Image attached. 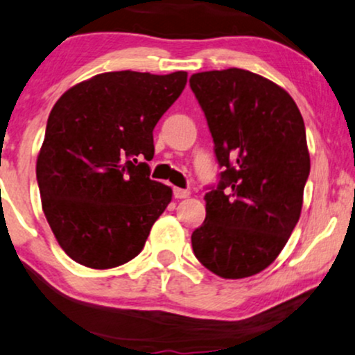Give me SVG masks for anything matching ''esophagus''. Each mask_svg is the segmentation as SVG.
I'll return each mask as SVG.
<instances>
[{
	"label": "esophagus",
	"mask_w": 355,
	"mask_h": 355,
	"mask_svg": "<svg viewBox=\"0 0 355 355\" xmlns=\"http://www.w3.org/2000/svg\"><path fill=\"white\" fill-rule=\"evenodd\" d=\"M173 196H175V198H177V200L188 198V196H190V191L183 190V188H173Z\"/></svg>",
	"instance_id": "obj_1"
}]
</instances>
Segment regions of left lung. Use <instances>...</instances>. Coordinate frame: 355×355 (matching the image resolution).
Segmentation results:
<instances>
[{"label":"left lung","instance_id":"1","mask_svg":"<svg viewBox=\"0 0 355 355\" xmlns=\"http://www.w3.org/2000/svg\"><path fill=\"white\" fill-rule=\"evenodd\" d=\"M190 87L223 168L205 195L193 252L219 277H252L278 257L302 214L309 175L302 113L284 88L249 70L201 71Z\"/></svg>","mask_w":355,"mask_h":355}]
</instances>
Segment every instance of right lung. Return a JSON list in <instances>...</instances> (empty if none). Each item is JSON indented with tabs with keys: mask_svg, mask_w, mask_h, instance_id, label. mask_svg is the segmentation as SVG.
Instances as JSON below:
<instances>
[{
	"mask_svg": "<svg viewBox=\"0 0 355 355\" xmlns=\"http://www.w3.org/2000/svg\"><path fill=\"white\" fill-rule=\"evenodd\" d=\"M187 77L106 71L53 105L35 175L49 226L75 262L105 270L144 248L172 201V188L149 177L152 132Z\"/></svg>",
	"mask_w": 355,
	"mask_h": 355,
	"instance_id": "1",
	"label": "right lung"
}]
</instances>
